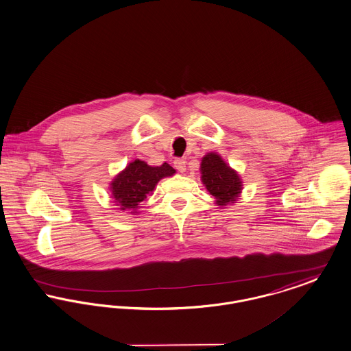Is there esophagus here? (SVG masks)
<instances>
[{"mask_svg": "<svg viewBox=\"0 0 351 351\" xmlns=\"http://www.w3.org/2000/svg\"><path fill=\"white\" fill-rule=\"evenodd\" d=\"M173 165L179 172H184L186 171V160L184 159H175Z\"/></svg>", "mask_w": 351, "mask_h": 351, "instance_id": "1", "label": "esophagus"}]
</instances>
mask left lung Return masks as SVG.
Returning <instances> with one entry per match:
<instances>
[{
  "instance_id": "left-lung-1",
  "label": "left lung",
  "mask_w": 351,
  "mask_h": 351,
  "mask_svg": "<svg viewBox=\"0 0 351 351\" xmlns=\"http://www.w3.org/2000/svg\"><path fill=\"white\" fill-rule=\"evenodd\" d=\"M202 182L216 199V204L226 206L236 202L243 189L239 173L223 160L219 154L209 152L202 160Z\"/></svg>"
}]
</instances>
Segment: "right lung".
<instances>
[{"label":"right lung","instance_id":"1","mask_svg":"<svg viewBox=\"0 0 351 351\" xmlns=\"http://www.w3.org/2000/svg\"><path fill=\"white\" fill-rule=\"evenodd\" d=\"M175 172L168 163L151 167L143 160L135 159L111 182V197L122 210L128 209L130 213L136 215L139 204L152 193L159 180L172 176Z\"/></svg>","mask_w":351,"mask_h":351}]
</instances>
